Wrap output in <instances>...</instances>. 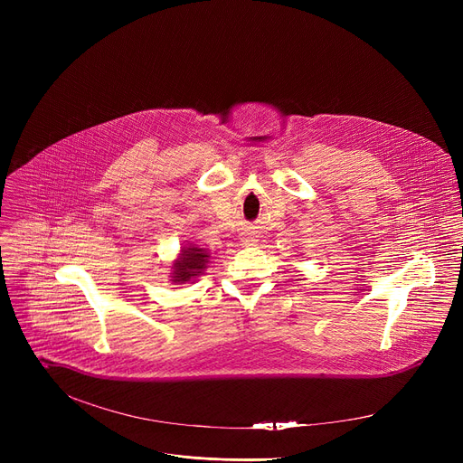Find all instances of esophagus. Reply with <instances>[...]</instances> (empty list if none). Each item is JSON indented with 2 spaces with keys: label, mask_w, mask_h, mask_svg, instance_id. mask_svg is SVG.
<instances>
[{
  "label": "esophagus",
  "mask_w": 463,
  "mask_h": 463,
  "mask_svg": "<svg viewBox=\"0 0 463 463\" xmlns=\"http://www.w3.org/2000/svg\"><path fill=\"white\" fill-rule=\"evenodd\" d=\"M241 240H244V244H248V246H253V244H255V241H257V240H255V238H253L251 234H246V236H244V238H241Z\"/></svg>",
  "instance_id": "1"
}]
</instances>
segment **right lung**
<instances>
[{"mask_svg":"<svg viewBox=\"0 0 463 463\" xmlns=\"http://www.w3.org/2000/svg\"><path fill=\"white\" fill-rule=\"evenodd\" d=\"M210 262V251L197 246V244H185L180 248L178 257L173 260L170 266L168 279L175 285L184 283H194L197 278H201Z\"/></svg>","mask_w":463,"mask_h":463,"instance_id":"1","label":"right lung"}]
</instances>
